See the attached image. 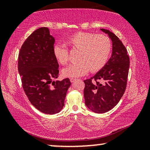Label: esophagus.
<instances>
[{
  "mask_svg": "<svg viewBox=\"0 0 150 150\" xmlns=\"http://www.w3.org/2000/svg\"><path fill=\"white\" fill-rule=\"evenodd\" d=\"M75 80H76V79H73V78L70 79V81H71V83H74Z\"/></svg>",
  "mask_w": 150,
  "mask_h": 150,
  "instance_id": "34e87169",
  "label": "esophagus"
}]
</instances>
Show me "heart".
<instances>
[{"label": "heart", "instance_id": "1", "mask_svg": "<svg viewBox=\"0 0 150 150\" xmlns=\"http://www.w3.org/2000/svg\"><path fill=\"white\" fill-rule=\"evenodd\" d=\"M67 44L79 50L77 61L62 70L66 77H79L85 75L88 71L96 72L105 65L111 52V42L103 34L79 32L72 35L67 40ZM54 55L61 64L68 62V51L61 45L54 47Z\"/></svg>", "mask_w": 150, "mask_h": 150}]
</instances>
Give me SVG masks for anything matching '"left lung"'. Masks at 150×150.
Returning a JSON list of instances; mask_svg holds the SVG:
<instances>
[{
	"label": "left lung",
	"mask_w": 150,
	"mask_h": 150,
	"mask_svg": "<svg viewBox=\"0 0 150 150\" xmlns=\"http://www.w3.org/2000/svg\"><path fill=\"white\" fill-rule=\"evenodd\" d=\"M100 30L111 40V57L93 77L84 81L85 105L91 111L98 114L110 110L120 101L126 89L130 67V58L121 40L108 30ZM99 80L102 83L98 82Z\"/></svg>",
	"instance_id": "1"
}]
</instances>
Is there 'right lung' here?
Returning a JSON list of instances; mask_svg holds the SVG:
<instances>
[{"label": "right lung", "instance_id": "add662e5", "mask_svg": "<svg viewBox=\"0 0 150 150\" xmlns=\"http://www.w3.org/2000/svg\"><path fill=\"white\" fill-rule=\"evenodd\" d=\"M55 38L50 29H37L25 40L18 55V69L22 87L35 108L47 115L59 112L71 85L68 78L56 80L59 64L54 55Z\"/></svg>", "mask_w": 150, "mask_h": 150}]
</instances>
